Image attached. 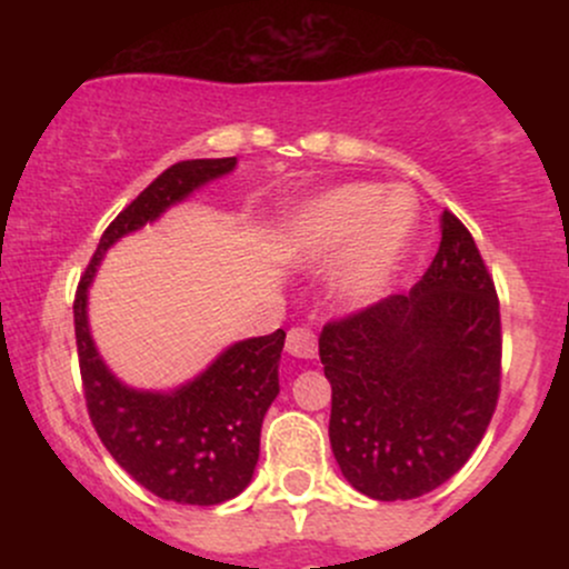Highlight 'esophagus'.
Segmentation results:
<instances>
[{
  "mask_svg": "<svg viewBox=\"0 0 569 569\" xmlns=\"http://www.w3.org/2000/svg\"><path fill=\"white\" fill-rule=\"evenodd\" d=\"M286 350H289L293 358H316V335H312L310 329H305V326H293L289 337H286Z\"/></svg>",
  "mask_w": 569,
  "mask_h": 569,
  "instance_id": "esophagus-1",
  "label": "esophagus"
}]
</instances>
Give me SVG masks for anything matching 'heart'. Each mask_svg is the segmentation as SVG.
I'll return each instance as SVG.
<instances>
[{
    "label": "heart",
    "mask_w": 569,
    "mask_h": 569,
    "mask_svg": "<svg viewBox=\"0 0 569 569\" xmlns=\"http://www.w3.org/2000/svg\"><path fill=\"white\" fill-rule=\"evenodd\" d=\"M411 206L377 184H345L305 202L278 234L289 264L337 262L331 286L345 305H371L393 280L411 234Z\"/></svg>",
    "instance_id": "obj_1"
}]
</instances>
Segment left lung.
Here are the masks:
<instances>
[{"label": "left lung", "instance_id": "1", "mask_svg": "<svg viewBox=\"0 0 569 569\" xmlns=\"http://www.w3.org/2000/svg\"><path fill=\"white\" fill-rule=\"evenodd\" d=\"M500 305L471 232L441 213V243L409 293L326 323L329 439L350 487L411 500L452 479L500 393Z\"/></svg>", "mask_w": 569, "mask_h": 569}]
</instances>
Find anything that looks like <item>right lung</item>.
<instances>
[{
    "mask_svg": "<svg viewBox=\"0 0 569 569\" xmlns=\"http://www.w3.org/2000/svg\"><path fill=\"white\" fill-rule=\"evenodd\" d=\"M234 166L238 158L184 160L162 171L101 234L74 297L80 375L98 439L141 487L181 506H219L251 485L262 420L280 393L286 331L240 339L179 388L139 390L117 380L103 363L90 335L88 291L117 240L158 221Z\"/></svg>",
    "mask_w": 569,
    "mask_h": 569,
    "instance_id": "1",
    "label": "right lung"
}]
</instances>
